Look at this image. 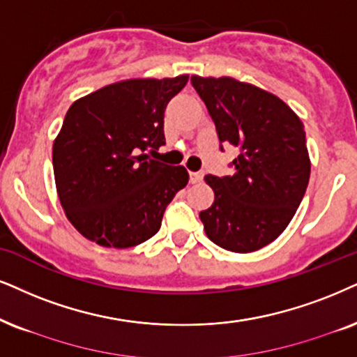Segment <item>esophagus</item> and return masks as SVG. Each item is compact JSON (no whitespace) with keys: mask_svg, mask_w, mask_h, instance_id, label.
Wrapping results in <instances>:
<instances>
[{"mask_svg":"<svg viewBox=\"0 0 357 357\" xmlns=\"http://www.w3.org/2000/svg\"><path fill=\"white\" fill-rule=\"evenodd\" d=\"M202 178H204V173H202V171H189V181L192 184L201 183Z\"/></svg>","mask_w":357,"mask_h":357,"instance_id":"1","label":"esophagus"}]
</instances>
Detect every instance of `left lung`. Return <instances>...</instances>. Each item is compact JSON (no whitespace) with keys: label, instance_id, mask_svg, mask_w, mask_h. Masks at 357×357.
<instances>
[{"label":"left lung","instance_id":"obj_1","mask_svg":"<svg viewBox=\"0 0 357 357\" xmlns=\"http://www.w3.org/2000/svg\"><path fill=\"white\" fill-rule=\"evenodd\" d=\"M222 143L238 148L234 174L206 176L214 202L201 211L207 237L225 250L247 254L287 229L310 181L301 120L273 93L232 77L192 75Z\"/></svg>","mask_w":357,"mask_h":357}]
</instances>
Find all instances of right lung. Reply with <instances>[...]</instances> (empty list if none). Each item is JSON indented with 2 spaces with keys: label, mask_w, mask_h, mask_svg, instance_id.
I'll return each instance as SVG.
<instances>
[{
  "label": "right lung",
  "mask_w": 357,
  "mask_h": 357,
  "mask_svg": "<svg viewBox=\"0 0 357 357\" xmlns=\"http://www.w3.org/2000/svg\"><path fill=\"white\" fill-rule=\"evenodd\" d=\"M188 79L121 80L67 110L52 146L54 178L67 219L85 238L128 249L160 231L189 174L145 151L165 145L166 105Z\"/></svg>",
  "instance_id": "add662e5"
}]
</instances>
